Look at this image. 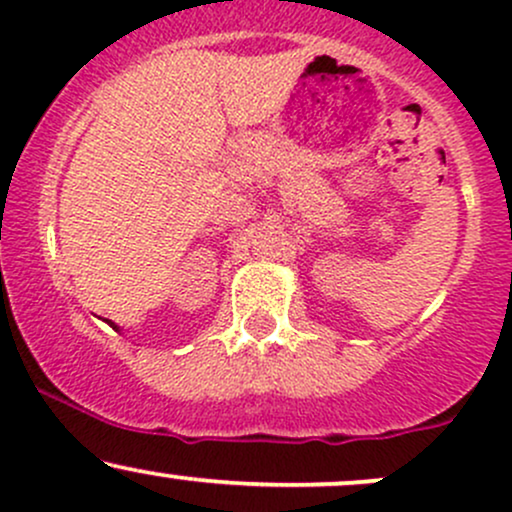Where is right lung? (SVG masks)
Masks as SVG:
<instances>
[{"label":"right lung","mask_w":512,"mask_h":512,"mask_svg":"<svg viewBox=\"0 0 512 512\" xmlns=\"http://www.w3.org/2000/svg\"><path fill=\"white\" fill-rule=\"evenodd\" d=\"M108 325H110V327H113V330H115V332H120V327H117V325H115V322H110V320H108Z\"/></svg>","instance_id":"1"}]
</instances>
